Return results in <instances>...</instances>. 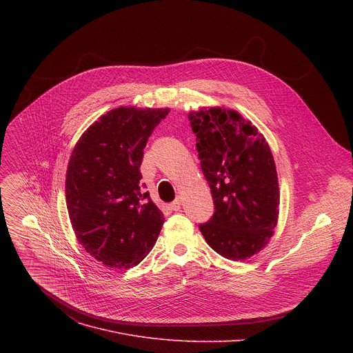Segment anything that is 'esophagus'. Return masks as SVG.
Wrapping results in <instances>:
<instances>
[{
  "mask_svg": "<svg viewBox=\"0 0 353 353\" xmlns=\"http://www.w3.org/2000/svg\"><path fill=\"white\" fill-rule=\"evenodd\" d=\"M181 205H182V202H181V199H176L175 201L171 202L170 208H171L172 210H179V209H181Z\"/></svg>",
  "mask_w": 353,
  "mask_h": 353,
  "instance_id": "34e87169",
  "label": "esophagus"
}]
</instances>
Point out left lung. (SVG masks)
Instances as JSON below:
<instances>
[{"label":"left lung","instance_id":"left-lung-1","mask_svg":"<svg viewBox=\"0 0 353 353\" xmlns=\"http://www.w3.org/2000/svg\"><path fill=\"white\" fill-rule=\"evenodd\" d=\"M214 213L200 225L221 256L245 261L274 234L280 190L276 164L262 133L238 111L203 107L189 112Z\"/></svg>","mask_w":353,"mask_h":353}]
</instances>
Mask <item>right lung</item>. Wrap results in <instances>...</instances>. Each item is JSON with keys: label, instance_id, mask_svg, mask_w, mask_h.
<instances>
[{"label": "right lung", "instance_id": "obj_1", "mask_svg": "<svg viewBox=\"0 0 353 353\" xmlns=\"http://www.w3.org/2000/svg\"><path fill=\"white\" fill-rule=\"evenodd\" d=\"M170 108H112L76 143L65 194L72 228L85 252L108 268L139 265L154 246L164 217L140 186L153 129Z\"/></svg>", "mask_w": 353, "mask_h": 353}]
</instances>
